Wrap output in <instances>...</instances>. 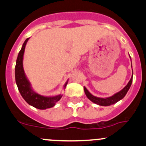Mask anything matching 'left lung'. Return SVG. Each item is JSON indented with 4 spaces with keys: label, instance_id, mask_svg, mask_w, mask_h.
I'll list each match as a JSON object with an SVG mask.
<instances>
[{
    "label": "left lung",
    "instance_id": "left-lung-1",
    "mask_svg": "<svg viewBox=\"0 0 146 146\" xmlns=\"http://www.w3.org/2000/svg\"><path fill=\"white\" fill-rule=\"evenodd\" d=\"M132 77L130 79V80L129 81L128 84L125 86L124 88L121 90V91L116 94L115 95H113V96L107 98H97L94 96L93 95H91L90 93L88 91L87 89H86L85 87H84V93H85L86 97L94 103L97 104V105H101V106H110V105H113V104H115L116 102L119 101L120 100L123 98L125 97V96L126 95L127 92L129 90V87H130L131 84H132Z\"/></svg>",
    "mask_w": 146,
    "mask_h": 146
}]
</instances>
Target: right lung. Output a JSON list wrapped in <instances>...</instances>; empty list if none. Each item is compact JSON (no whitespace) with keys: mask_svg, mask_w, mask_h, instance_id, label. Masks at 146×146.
I'll return each instance as SVG.
<instances>
[{"mask_svg":"<svg viewBox=\"0 0 146 146\" xmlns=\"http://www.w3.org/2000/svg\"><path fill=\"white\" fill-rule=\"evenodd\" d=\"M28 39L29 38L25 39V42L23 43V46L21 48V50L19 52L18 57H17L15 66L16 83L18 86L21 95L22 96L24 100L28 102L29 105L39 109V110H46V109L53 107L56 102L60 100L62 96L59 95L54 97H44L36 94L32 90L30 83H29L28 80L25 76L23 68V54L24 51H25V45H26ZM66 84L67 82L66 83L64 87L66 85Z\"/></svg>","mask_w":146,"mask_h":146,"instance_id":"add662e5","label":"right lung"}]
</instances>
